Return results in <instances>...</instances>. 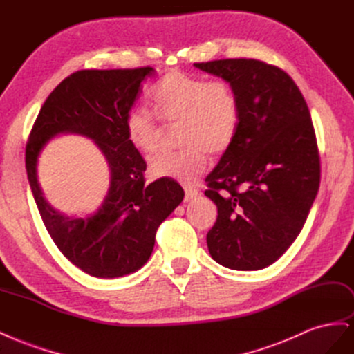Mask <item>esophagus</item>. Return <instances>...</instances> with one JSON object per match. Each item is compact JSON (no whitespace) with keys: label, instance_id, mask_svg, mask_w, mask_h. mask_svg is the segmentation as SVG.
I'll return each instance as SVG.
<instances>
[{"label":"esophagus","instance_id":"1","mask_svg":"<svg viewBox=\"0 0 354 354\" xmlns=\"http://www.w3.org/2000/svg\"><path fill=\"white\" fill-rule=\"evenodd\" d=\"M184 189H185V201L194 200L196 197H198V194H200L198 189H196V188L191 187V185H185Z\"/></svg>","mask_w":354,"mask_h":354}]
</instances>
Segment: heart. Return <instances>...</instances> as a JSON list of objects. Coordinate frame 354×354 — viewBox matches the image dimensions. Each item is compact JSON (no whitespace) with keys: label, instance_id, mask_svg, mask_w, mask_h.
<instances>
[{"label":"heart","instance_id":"obj_1","mask_svg":"<svg viewBox=\"0 0 354 354\" xmlns=\"http://www.w3.org/2000/svg\"><path fill=\"white\" fill-rule=\"evenodd\" d=\"M148 106L165 124H178L182 150L151 158L148 172L157 179L194 182L206 169L207 153L218 156L232 144L239 123V102L225 79H206L182 71H170L151 86ZM124 135L141 154L156 151L160 128L141 107L124 116Z\"/></svg>","mask_w":354,"mask_h":354}]
</instances>
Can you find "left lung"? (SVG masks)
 <instances>
[{"label": "left lung", "mask_w": 354, "mask_h": 354, "mask_svg": "<svg viewBox=\"0 0 354 354\" xmlns=\"http://www.w3.org/2000/svg\"><path fill=\"white\" fill-rule=\"evenodd\" d=\"M194 66L230 82L239 102L235 138L206 178L204 194L218 206L209 253L234 270L263 269L299 236L319 189L309 107L277 66L253 59Z\"/></svg>", "instance_id": "1"}]
</instances>
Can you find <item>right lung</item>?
Listing matches in <instances>:
<instances>
[{"instance_id": "add662e5", "label": "right lung", "mask_w": 354, "mask_h": 354, "mask_svg": "<svg viewBox=\"0 0 354 354\" xmlns=\"http://www.w3.org/2000/svg\"><path fill=\"white\" fill-rule=\"evenodd\" d=\"M153 67L79 71L45 100L26 145V172L42 222L66 259L95 278H119L150 259L156 231L184 200L174 179L145 184L147 165L124 135V116L142 93ZM60 133L93 139L105 156L111 184L105 200L85 216H67L44 200L37 182V158Z\"/></svg>"}]
</instances>
